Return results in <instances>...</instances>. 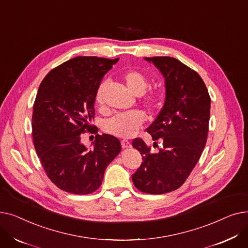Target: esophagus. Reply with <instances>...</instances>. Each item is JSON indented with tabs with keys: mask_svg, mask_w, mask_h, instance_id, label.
<instances>
[{
	"mask_svg": "<svg viewBox=\"0 0 248 248\" xmlns=\"http://www.w3.org/2000/svg\"><path fill=\"white\" fill-rule=\"evenodd\" d=\"M122 147L123 149H128V148H132V144L131 141H128L126 140H122Z\"/></svg>",
	"mask_w": 248,
	"mask_h": 248,
	"instance_id": "1",
	"label": "esophagus"
}]
</instances>
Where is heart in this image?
Masks as SVG:
<instances>
[{
    "label": "heart",
    "instance_id": "b5f03b06",
    "mask_svg": "<svg viewBox=\"0 0 248 248\" xmlns=\"http://www.w3.org/2000/svg\"><path fill=\"white\" fill-rule=\"evenodd\" d=\"M124 80L126 87L135 95H141V101L147 108H154L160 98L158 91H150L145 93L148 87L147 77L140 71L131 70L124 74ZM108 86V81H102L96 90L95 100L102 103L103 93ZM145 122V114L140 110H131L114 114L107 120L103 124L104 132L117 138H131L135 136L138 129Z\"/></svg>",
    "mask_w": 248,
    "mask_h": 248
}]
</instances>
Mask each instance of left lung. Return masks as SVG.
Instances as JSON below:
<instances>
[{
  "label": "left lung",
  "mask_w": 248,
  "mask_h": 248,
  "mask_svg": "<svg viewBox=\"0 0 248 248\" xmlns=\"http://www.w3.org/2000/svg\"><path fill=\"white\" fill-rule=\"evenodd\" d=\"M145 60L165 78L164 107L147 128L153 140H161L163 147L151 153L141 139L133 140L142 163L132 179L141 192L164 194L183 185L199 161L207 140L211 99L200 75L178 59L158 56Z\"/></svg>",
  "instance_id": "8db88e82"
}]
</instances>
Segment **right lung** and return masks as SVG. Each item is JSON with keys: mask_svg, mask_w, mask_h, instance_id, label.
Returning <instances> with one entry per match:
<instances>
[{"mask_svg": "<svg viewBox=\"0 0 248 248\" xmlns=\"http://www.w3.org/2000/svg\"><path fill=\"white\" fill-rule=\"evenodd\" d=\"M119 59L78 56L52 69L38 89L32 114L33 142L48 178L59 189L90 194L99 188L107 167L121 153L119 139L96 135L93 148L81 142L93 133L95 93Z\"/></svg>", "mask_w": 248, "mask_h": 248, "instance_id": "add662e5", "label": "right lung"}]
</instances>
